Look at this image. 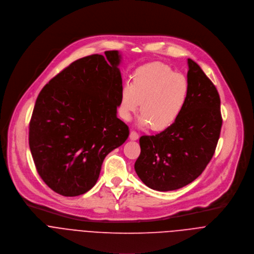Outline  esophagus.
I'll return each mask as SVG.
<instances>
[{
    "label": "esophagus",
    "instance_id": "34e87169",
    "mask_svg": "<svg viewBox=\"0 0 254 254\" xmlns=\"http://www.w3.org/2000/svg\"><path fill=\"white\" fill-rule=\"evenodd\" d=\"M130 139L131 140H137L138 138H139V134L136 132V131H134V130H132L131 132H130Z\"/></svg>",
    "mask_w": 254,
    "mask_h": 254
}]
</instances>
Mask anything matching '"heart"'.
Instances as JSON below:
<instances>
[{
	"mask_svg": "<svg viewBox=\"0 0 254 254\" xmlns=\"http://www.w3.org/2000/svg\"><path fill=\"white\" fill-rule=\"evenodd\" d=\"M188 95L189 83L183 74L160 62L148 63L135 70L131 84L123 86L119 114L130 120L141 102V124L162 130L180 116Z\"/></svg>",
	"mask_w": 254,
	"mask_h": 254,
	"instance_id": "obj_1",
	"label": "heart"
}]
</instances>
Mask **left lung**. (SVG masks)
<instances>
[{
	"instance_id": "8db88e82",
	"label": "left lung",
	"mask_w": 254,
	"mask_h": 254,
	"mask_svg": "<svg viewBox=\"0 0 254 254\" xmlns=\"http://www.w3.org/2000/svg\"><path fill=\"white\" fill-rule=\"evenodd\" d=\"M189 95L177 120L156 135H143L135 171L151 189L171 191L194 181L212 159L220 136V97L199 65L188 59Z\"/></svg>"
}]
</instances>
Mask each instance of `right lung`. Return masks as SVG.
Segmentation results:
<instances>
[{"label": "right lung", "instance_id": "1", "mask_svg": "<svg viewBox=\"0 0 254 254\" xmlns=\"http://www.w3.org/2000/svg\"><path fill=\"white\" fill-rule=\"evenodd\" d=\"M119 63L118 51L81 58L38 95L30 150L40 177L60 195L89 191L107 154L129 136V127L116 116L123 88Z\"/></svg>", "mask_w": 254, "mask_h": 254}]
</instances>
